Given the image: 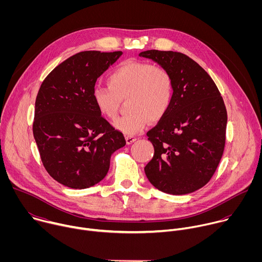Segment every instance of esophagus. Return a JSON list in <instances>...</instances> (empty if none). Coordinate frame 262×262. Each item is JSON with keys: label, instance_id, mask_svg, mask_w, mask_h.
<instances>
[{"label": "esophagus", "instance_id": "obj_1", "mask_svg": "<svg viewBox=\"0 0 262 262\" xmlns=\"http://www.w3.org/2000/svg\"><path fill=\"white\" fill-rule=\"evenodd\" d=\"M125 140H126V143H127V144H132V143H134V142L137 140V138L134 137V136H126V137H125Z\"/></svg>", "mask_w": 262, "mask_h": 262}]
</instances>
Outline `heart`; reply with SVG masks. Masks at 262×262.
Segmentation results:
<instances>
[{"label":"heart","mask_w":262,"mask_h":262,"mask_svg":"<svg viewBox=\"0 0 262 262\" xmlns=\"http://www.w3.org/2000/svg\"><path fill=\"white\" fill-rule=\"evenodd\" d=\"M107 87L95 86L92 101L98 113L106 119L116 118L121 101L127 99L128 114L115 122L125 135L141 133L150 122L161 120L173 97L170 73L161 66L128 60L117 66L106 79Z\"/></svg>","instance_id":"heart-1"}]
</instances>
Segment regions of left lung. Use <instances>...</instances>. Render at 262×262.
I'll return each instance as SVG.
<instances>
[{
  "instance_id": "obj_1",
  "label": "left lung",
  "mask_w": 262,
  "mask_h": 262,
  "mask_svg": "<svg viewBox=\"0 0 262 262\" xmlns=\"http://www.w3.org/2000/svg\"><path fill=\"white\" fill-rule=\"evenodd\" d=\"M171 76L173 97L166 115L147 133L155 147L144 168L164 193L185 195L204 186L214 174L226 140L227 111L209 74L193 59L172 51L139 54Z\"/></svg>"
}]
</instances>
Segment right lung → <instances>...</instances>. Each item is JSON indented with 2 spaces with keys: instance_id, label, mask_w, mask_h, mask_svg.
I'll return each instance as SVG.
<instances>
[{
  "instance_id": "right-lung-1",
  "label": "right lung",
  "mask_w": 262,
  "mask_h": 262,
  "mask_svg": "<svg viewBox=\"0 0 262 262\" xmlns=\"http://www.w3.org/2000/svg\"><path fill=\"white\" fill-rule=\"evenodd\" d=\"M122 52L86 51L71 56L42 82L35 101L33 135L48 173L71 189L102 180L111 156L126 142L96 110V80Z\"/></svg>"
}]
</instances>
